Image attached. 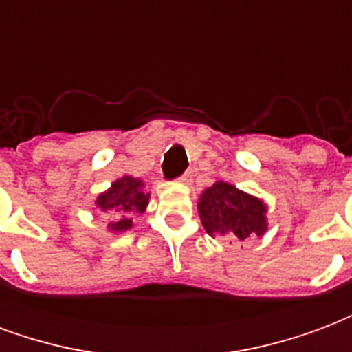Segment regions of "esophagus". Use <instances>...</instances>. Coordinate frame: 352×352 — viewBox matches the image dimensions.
Listing matches in <instances>:
<instances>
[{
	"instance_id": "1",
	"label": "esophagus",
	"mask_w": 352,
	"mask_h": 352,
	"mask_svg": "<svg viewBox=\"0 0 352 352\" xmlns=\"http://www.w3.org/2000/svg\"><path fill=\"white\" fill-rule=\"evenodd\" d=\"M192 171H186V173H184V175H181L179 177V181H181V183H190L192 181Z\"/></svg>"
}]
</instances>
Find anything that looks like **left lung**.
<instances>
[{
    "instance_id": "8db88e82",
    "label": "left lung",
    "mask_w": 352,
    "mask_h": 352,
    "mask_svg": "<svg viewBox=\"0 0 352 352\" xmlns=\"http://www.w3.org/2000/svg\"><path fill=\"white\" fill-rule=\"evenodd\" d=\"M199 219L209 236H226L236 241L264 236L267 230L264 201L228 183L209 186L198 204Z\"/></svg>"
}]
</instances>
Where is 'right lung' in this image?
<instances>
[{"instance_id": "right-lung-1", "label": "right lung", "mask_w": 352, "mask_h": 352, "mask_svg": "<svg viewBox=\"0 0 352 352\" xmlns=\"http://www.w3.org/2000/svg\"><path fill=\"white\" fill-rule=\"evenodd\" d=\"M96 206L107 214H115V222H109V228L113 232H126L131 228L133 217L143 213L148 206V194L139 179L126 175L111 184L107 192L100 194Z\"/></svg>"}]
</instances>
